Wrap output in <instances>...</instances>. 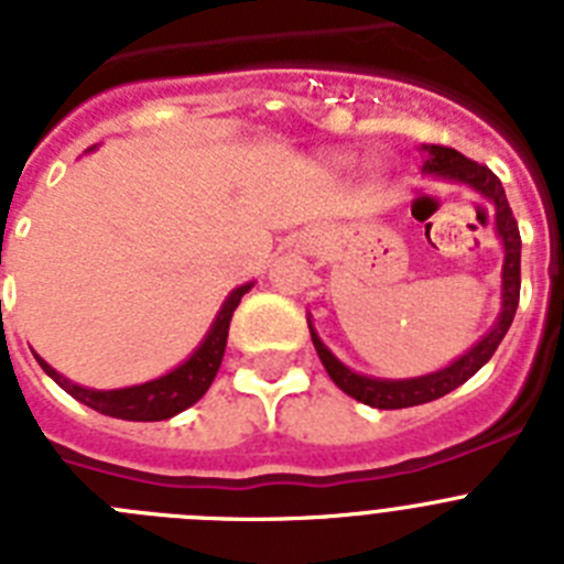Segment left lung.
I'll use <instances>...</instances> for the list:
<instances>
[{"instance_id":"8db88e82","label":"left lung","mask_w":564,"mask_h":564,"mask_svg":"<svg viewBox=\"0 0 564 564\" xmlns=\"http://www.w3.org/2000/svg\"><path fill=\"white\" fill-rule=\"evenodd\" d=\"M426 169L441 177H452V181L468 183L471 188H477L480 194H486L488 200L495 203L497 208V234H500L502 246H506V265H502V313L497 318L495 330L482 336L480 341L466 352V356L457 358L455 364H449L446 370L432 372V376L423 378H410V381H378V378L358 376V372L347 370L330 350H327L322 338L316 336V330L311 327L313 347H316L318 358L325 364L327 376L333 378L338 390L347 392L356 401L367 403V406H376V410H403V406H417V403H430L435 398L449 395L452 390H457L460 383H466L468 378L480 370L488 358L495 356V350L500 347V341L506 338L508 327L514 322L517 305H520V228H517L514 214L506 200V188H502L500 177L482 163L468 161L466 154H460L457 149L449 147H426Z\"/></svg>"}]
</instances>
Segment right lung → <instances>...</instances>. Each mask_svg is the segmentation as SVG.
<instances>
[{
  "instance_id": "add662e5",
  "label": "right lung",
  "mask_w": 564,
  "mask_h": 564,
  "mask_svg": "<svg viewBox=\"0 0 564 564\" xmlns=\"http://www.w3.org/2000/svg\"><path fill=\"white\" fill-rule=\"evenodd\" d=\"M248 288L251 285L237 288V291L228 296L220 316L214 322L212 333H208L206 341L197 347V352H194L186 364H181V367L169 372V376L141 383V387H127V390H84L78 383L58 376L47 361H42L39 356L36 358L39 364H42V370L47 372L64 392H69L76 401L87 403L89 410H96L109 417H121V421H166V417L177 415V412L188 410L192 403L200 401V398L206 395L208 387H212L214 376H217V370H220L223 364V352H226L228 325H231L234 311H237L239 299L248 293Z\"/></svg>"
}]
</instances>
